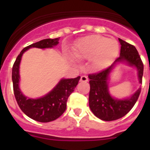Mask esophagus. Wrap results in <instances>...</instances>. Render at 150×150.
Instances as JSON below:
<instances>
[{
    "label": "esophagus",
    "instance_id": "esophagus-1",
    "mask_svg": "<svg viewBox=\"0 0 150 150\" xmlns=\"http://www.w3.org/2000/svg\"><path fill=\"white\" fill-rule=\"evenodd\" d=\"M80 81L82 82H88V77L86 76V75H82L81 79H80Z\"/></svg>",
    "mask_w": 150,
    "mask_h": 150
}]
</instances>
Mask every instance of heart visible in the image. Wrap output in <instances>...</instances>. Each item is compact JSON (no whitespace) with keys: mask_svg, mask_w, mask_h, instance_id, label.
<instances>
[{"mask_svg":"<svg viewBox=\"0 0 150 150\" xmlns=\"http://www.w3.org/2000/svg\"><path fill=\"white\" fill-rule=\"evenodd\" d=\"M120 51L118 42L101 35H91L80 39L73 48V55L79 60L93 58V66L104 69L117 57Z\"/></svg>","mask_w":150,"mask_h":150,"instance_id":"obj_1","label":"heart"}]
</instances>
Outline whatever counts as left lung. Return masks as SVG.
I'll list each match as a JSON object with an SVG mask.
<instances>
[{"mask_svg": "<svg viewBox=\"0 0 150 150\" xmlns=\"http://www.w3.org/2000/svg\"><path fill=\"white\" fill-rule=\"evenodd\" d=\"M121 44L120 57L107 69L101 72L89 75L90 91L89 105L91 111L96 117L103 121H114L124 117L130 111L139 96L141 88L125 98H116L110 93L109 81L110 75L117 66L125 64L137 71L139 83L142 84L143 64L136 48L125 41L118 39Z\"/></svg>", "mask_w": 150, "mask_h": 150, "instance_id": "1", "label": "left lung"}]
</instances>
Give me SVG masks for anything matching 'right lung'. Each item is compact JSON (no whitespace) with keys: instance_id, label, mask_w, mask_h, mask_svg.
<instances>
[{"instance_id":"right-lung-1","label":"right lung","mask_w":150,"mask_h":150,"mask_svg":"<svg viewBox=\"0 0 150 150\" xmlns=\"http://www.w3.org/2000/svg\"><path fill=\"white\" fill-rule=\"evenodd\" d=\"M59 38L45 39L25 47L20 52L12 68L14 93L22 112L30 118L39 122L54 121L65 111L68 96L74 92L80 76L75 79H61L48 93L40 98H30L25 96L20 89V63L22 55L30 48L50 49L59 43Z\"/></svg>"}]
</instances>
